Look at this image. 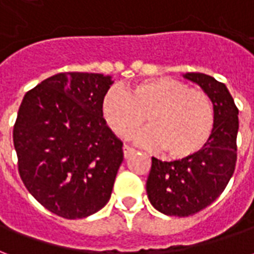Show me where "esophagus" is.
Returning a JSON list of instances; mask_svg holds the SVG:
<instances>
[{
  "instance_id": "1",
  "label": "esophagus",
  "mask_w": 254,
  "mask_h": 254,
  "mask_svg": "<svg viewBox=\"0 0 254 254\" xmlns=\"http://www.w3.org/2000/svg\"><path fill=\"white\" fill-rule=\"evenodd\" d=\"M134 152H136V149H134V148L129 147V145H124V156H125L127 159V158H130V156H132Z\"/></svg>"
}]
</instances>
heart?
Here are the masks:
<instances>
[{
  "label": "heart",
  "instance_id": "b5f03b06",
  "mask_svg": "<svg viewBox=\"0 0 254 254\" xmlns=\"http://www.w3.org/2000/svg\"><path fill=\"white\" fill-rule=\"evenodd\" d=\"M102 113L111 130L122 138L137 132L147 117L151 127L138 134V143L160 147L171 160H188L200 154L212 137L216 121L215 106L205 91L171 77L144 80L127 94L110 88L102 102Z\"/></svg>",
  "mask_w": 254,
  "mask_h": 254
}]
</instances>
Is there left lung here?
Segmentation results:
<instances>
[{"mask_svg":"<svg viewBox=\"0 0 254 254\" xmlns=\"http://www.w3.org/2000/svg\"><path fill=\"white\" fill-rule=\"evenodd\" d=\"M215 106V129L207 147L188 160L162 162L152 158L147 194L158 211L185 218L211 205L227 187L237 165L238 107L223 83L204 73H187Z\"/></svg>","mask_w":254,"mask_h":254,"instance_id":"8db88e82","label":"left lung"}]
</instances>
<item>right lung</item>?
I'll use <instances>...</instances> for the list:
<instances>
[{
  "mask_svg": "<svg viewBox=\"0 0 254 254\" xmlns=\"http://www.w3.org/2000/svg\"><path fill=\"white\" fill-rule=\"evenodd\" d=\"M111 83L100 73H58L20 105L13 127L20 178L61 218H87L110 200L124 160L122 141L102 113Z\"/></svg>",
  "mask_w": 254,
  "mask_h": 254,
  "instance_id": "obj_1",
  "label": "right lung"
}]
</instances>
